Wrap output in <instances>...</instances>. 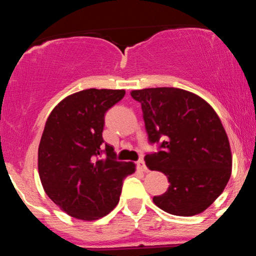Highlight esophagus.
<instances>
[{
    "mask_svg": "<svg viewBox=\"0 0 256 256\" xmlns=\"http://www.w3.org/2000/svg\"><path fill=\"white\" fill-rule=\"evenodd\" d=\"M137 165H138V167H140V170H142V171H144V172H148V168H146V162H144V160H143V158H140V160H138Z\"/></svg>",
    "mask_w": 256,
    "mask_h": 256,
    "instance_id": "34e87169",
    "label": "esophagus"
}]
</instances>
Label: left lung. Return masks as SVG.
Here are the masks:
<instances>
[{
    "label": "left lung",
    "instance_id": "8db88e82",
    "mask_svg": "<svg viewBox=\"0 0 256 256\" xmlns=\"http://www.w3.org/2000/svg\"><path fill=\"white\" fill-rule=\"evenodd\" d=\"M131 96L142 104L149 143L158 144L146 154V166L170 182L154 204L173 216L204 212L231 176L230 143L218 114L204 98L177 88L134 90Z\"/></svg>",
    "mask_w": 256,
    "mask_h": 256
}]
</instances>
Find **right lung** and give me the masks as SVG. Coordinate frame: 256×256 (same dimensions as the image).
I'll return each mask as SVG.
<instances>
[{
    "label": "right lung",
    "instance_id": "add662e5",
    "mask_svg": "<svg viewBox=\"0 0 256 256\" xmlns=\"http://www.w3.org/2000/svg\"><path fill=\"white\" fill-rule=\"evenodd\" d=\"M124 96L125 90L79 91L46 120L38 146L40 178L52 201L73 218L107 216L118 204L122 180L134 172V164L116 161L102 137L104 114Z\"/></svg>",
    "mask_w": 256,
    "mask_h": 256
}]
</instances>
